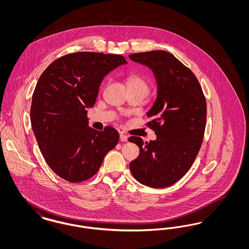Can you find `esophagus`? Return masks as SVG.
Here are the masks:
<instances>
[{
	"instance_id": "34e87169",
	"label": "esophagus",
	"mask_w": 249,
	"mask_h": 249,
	"mask_svg": "<svg viewBox=\"0 0 249 249\" xmlns=\"http://www.w3.org/2000/svg\"><path fill=\"white\" fill-rule=\"evenodd\" d=\"M119 140H120L121 142H127V141H128V136L125 135V134H123V133H121V134L119 135Z\"/></svg>"
}]
</instances>
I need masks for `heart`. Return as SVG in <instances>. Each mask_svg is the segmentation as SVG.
<instances>
[{"mask_svg": "<svg viewBox=\"0 0 249 249\" xmlns=\"http://www.w3.org/2000/svg\"><path fill=\"white\" fill-rule=\"evenodd\" d=\"M126 83H127V87L128 89H142V90H145L146 92L148 91L149 89V86L147 81L138 74H129L127 76V80H126Z\"/></svg>", "mask_w": 249, "mask_h": 249, "instance_id": "b5f03b06", "label": "heart"}]
</instances>
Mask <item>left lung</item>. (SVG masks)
Listing matches in <instances>:
<instances>
[{
  "label": "left lung",
  "instance_id": "8db88e82",
  "mask_svg": "<svg viewBox=\"0 0 249 249\" xmlns=\"http://www.w3.org/2000/svg\"><path fill=\"white\" fill-rule=\"evenodd\" d=\"M130 59L151 69L157 82V98L146 113L157 139L129 141L140 149L130 163L132 176L142 185L161 189L177 183L194 162L203 139L206 101L194 73L164 50L134 53Z\"/></svg>",
  "mask_w": 249,
  "mask_h": 249
}]
</instances>
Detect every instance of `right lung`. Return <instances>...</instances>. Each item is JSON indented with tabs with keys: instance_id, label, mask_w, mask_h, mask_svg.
Masks as SVG:
<instances>
[{
	"instance_id": "right-lung-1",
	"label": "right lung",
	"mask_w": 249,
	"mask_h": 249,
	"mask_svg": "<svg viewBox=\"0 0 249 249\" xmlns=\"http://www.w3.org/2000/svg\"><path fill=\"white\" fill-rule=\"evenodd\" d=\"M127 61L123 56L76 52L53 61L41 74L33 94L31 123L48 166L71 183L93 177L106 155L119 142L111 126L89 127L105 76Z\"/></svg>"
}]
</instances>
